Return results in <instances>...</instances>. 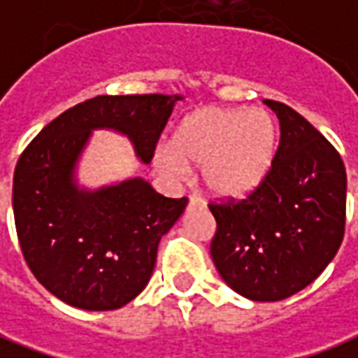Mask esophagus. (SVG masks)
<instances>
[{
    "label": "esophagus",
    "mask_w": 358,
    "mask_h": 358,
    "mask_svg": "<svg viewBox=\"0 0 358 358\" xmlns=\"http://www.w3.org/2000/svg\"><path fill=\"white\" fill-rule=\"evenodd\" d=\"M203 201L197 195H189V207H201Z\"/></svg>",
    "instance_id": "1"
}]
</instances>
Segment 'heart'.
<instances>
[{
	"label": "heart",
	"mask_w": 358,
	"mask_h": 358,
	"mask_svg": "<svg viewBox=\"0 0 358 358\" xmlns=\"http://www.w3.org/2000/svg\"><path fill=\"white\" fill-rule=\"evenodd\" d=\"M276 151L278 126L266 110L209 105L182 118L172 145L159 143L153 161L172 178L199 166L210 194L236 199L263 184Z\"/></svg>",
	"instance_id": "heart-1"
}]
</instances>
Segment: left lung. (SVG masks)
<instances>
[{
    "instance_id": "obj_1",
    "label": "left lung",
    "mask_w": 358,
    "mask_h": 358,
    "mask_svg": "<svg viewBox=\"0 0 358 358\" xmlns=\"http://www.w3.org/2000/svg\"><path fill=\"white\" fill-rule=\"evenodd\" d=\"M280 120L272 169L240 201L209 203L217 220L210 257L234 292L282 301L322 274L345 234L347 174L341 157L284 103L264 99Z\"/></svg>"
}]
</instances>
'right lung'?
Segmentation results:
<instances>
[{"mask_svg": "<svg viewBox=\"0 0 358 358\" xmlns=\"http://www.w3.org/2000/svg\"><path fill=\"white\" fill-rule=\"evenodd\" d=\"M180 99L97 95L51 120L22 151L13 176L20 251L36 280L66 305L115 310L138 297L155 268L159 241L187 205V197H164L143 178L80 189L74 169L90 134H124L148 164Z\"/></svg>", "mask_w": 358, "mask_h": 358, "instance_id": "obj_1", "label": "right lung"}]
</instances>
